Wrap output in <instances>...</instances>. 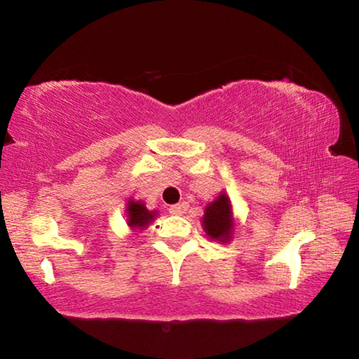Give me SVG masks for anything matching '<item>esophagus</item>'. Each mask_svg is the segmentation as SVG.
<instances>
[{
    "label": "esophagus",
    "instance_id": "34e87169",
    "mask_svg": "<svg viewBox=\"0 0 359 359\" xmlns=\"http://www.w3.org/2000/svg\"><path fill=\"white\" fill-rule=\"evenodd\" d=\"M184 210H185V205L184 204H174V205H171V208H169V214L180 215Z\"/></svg>",
    "mask_w": 359,
    "mask_h": 359
}]
</instances>
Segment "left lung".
<instances>
[{
	"instance_id": "8db88e82",
	"label": "left lung",
	"mask_w": 359,
	"mask_h": 359,
	"mask_svg": "<svg viewBox=\"0 0 359 359\" xmlns=\"http://www.w3.org/2000/svg\"><path fill=\"white\" fill-rule=\"evenodd\" d=\"M203 228L210 239L218 242H229L233 238V208H231V201L224 191H222L220 196L204 209Z\"/></svg>"
}]
</instances>
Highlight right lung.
<instances>
[{"label":"right lung","instance_id":"add662e5","mask_svg":"<svg viewBox=\"0 0 359 359\" xmlns=\"http://www.w3.org/2000/svg\"><path fill=\"white\" fill-rule=\"evenodd\" d=\"M126 214H128V226L133 229H144L149 226V223L155 220L156 210H149L142 201H133L130 199L126 205Z\"/></svg>","mask_w":359,"mask_h":359}]
</instances>
